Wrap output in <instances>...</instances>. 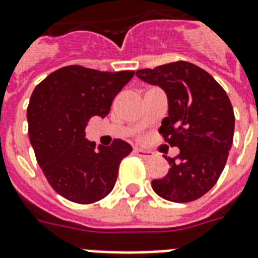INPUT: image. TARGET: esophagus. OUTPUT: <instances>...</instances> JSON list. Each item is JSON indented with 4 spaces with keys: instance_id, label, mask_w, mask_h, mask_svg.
I'll return each instance as SVG.
<instances>
[{
    "instance_id": "34e87169",
    "label": "esophagus",
    "mask_w": 258,
    "mask_h": 258,
    "mask_svg": "<svg viewBox=\"0 0 258 258\" xmlns=\"http://www.w3.org/2000/svg\"><path fill=\"white\" fill-rule=\"evenodd\" d=\"M134 153L139 157H143V158H149L150 157V151H147L146 149H142V147H135L134 149Z\"/></svg>"
}]
</instances>
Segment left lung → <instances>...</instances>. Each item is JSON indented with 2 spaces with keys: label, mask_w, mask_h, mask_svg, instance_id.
Listing matches in <instances>:
<instances>
[{
  "label": "left lung",
  "mask_w": 258,
  "mask_h": 258,
  "mask_svg": "<svg viewBox=\"0 0 258 258\" xmlns=\"http://www.w3.org/2000/svg\"><path fill=\"white\" fill-rule=\"evenodd\" d=\"M137 77L160 86L168 97V117L160 133L180 149L178 161L151 186L162 199L188 203L215 185L225 168L234 137V111L227 94L206 70L178 60L138 70Z\"/></svg>",
  "instance_id": "1"
}]
</instances>
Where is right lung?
<instances>
[{"instance_id":"add662e5","label":"right lung","mask_w":258,"mask_h":258,"mask_svg":"<svg viewBox=\"0 0 258 258\" xmlns=\"http://www.w3.org/2000/svg\"><path fill=\"white\" fill-rule=\"evenodd\" d=\"M134 72H98L66 66L35 88L28 109V135L39 166L56 194L80 204L104 199L115 186L120 161L131 145L115 139L96 145L85 134L90 117H105L113 98Z\"/></svg>"}]
</instances>
